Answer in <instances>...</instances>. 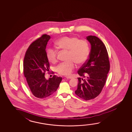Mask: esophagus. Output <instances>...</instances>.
<instances>
[{"label":"esophagus","mask_w":132,"mask_h":132,"mask_svg":"<svg viewBox=\"0 0 132 132\" xmlns=\"http://www.w3.org/2000/svg\"><path fill=\"white\" fill-rule=\"evenodd\" d=\"M66 78L67 79H72V77H70V76H67V77H66Z\"/></svg>","instance_id":"esophagus-1"}]
</instances>
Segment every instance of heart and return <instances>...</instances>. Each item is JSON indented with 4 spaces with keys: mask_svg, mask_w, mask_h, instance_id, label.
Instances as JSON below:
<instances>
[{
    "mask_svg": "<svg viewBox=\"0 0 132 132\" xmlns=\"http://www.w3.org/2000/svg\"><path fill=\"white\" fill-rule=\"evenodd\" d=\"M57 45L61 49L69 51V61L62 62L56 67L57 72L62 75H70L75 69V63L83 64L88 58L90 49L86 40L77 37L64 36L57 42ZM46 57L49 61L54 63L57 60V51L49 47L46 51Z\"/></svg>",
    "mask_w": 132,
    "mask_h": 132,
    "instance_id": "1",
    "label": "heart"
}]
</instances>
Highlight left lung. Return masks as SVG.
I'll return each instance as SVG.
<instances>
[{
  "mask_svg": "<svg viewBox=\"0 0 132 132\" xmlns=\"http://www.w3.org/2000/svg\"><path fill=\"white\" fill-rule=\"evenodd\" d=\"M91 50L87 61L78 71L83 78H78V84L75 94L86 101L99 96L106 83L110 63L106 48L103 42L94 36H87Z\"/></svg>",
  "mask_w": 132,
  "mask_h": 132,
  "instance_id": "obj_1",
  "label": "left lung"
}]
</instances>
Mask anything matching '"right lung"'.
<instances>
[{"mask_svg": "<svg viewBox=\"0 0 132 132\" xmlns=\"http://www.w3.org/2000/svg\"><path fill=\"white\" fill-rule=\"evenodd\" d=\"M50 38L49 35L44 34L34 40L27 49L24 58V75L33 95L40 99L47 97L55 92L62 78L55 75L48 80L45 77L50 66L45 51Z\"/></svg>", "mask_w": 132, "mask_h": 132, "instance_id": "add662e5", "label": "right lung"}]
</instances>
